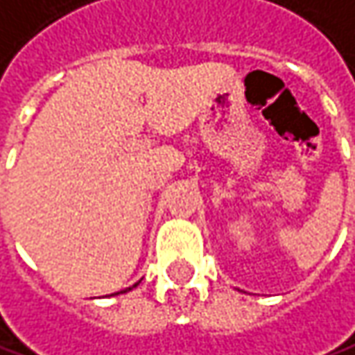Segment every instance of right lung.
<instances>
[{
  "label": "right lung",
  "instance_id": "1",
  "mask_svg": "<svg viewBox=\"0 0 355 355\" xmlns=\"http://www.w3.org/2000/svg\"><path fill=\"white\" fill-rule=\"evenodd\" d=\"M134 286H138V284H134ZM134 286H132V288H134ZM132 288H125V291H121V293H128V291H132Z\"/></svg>",
  "mask_w": 355,
  "mask_h": 355
}]
</instances>
